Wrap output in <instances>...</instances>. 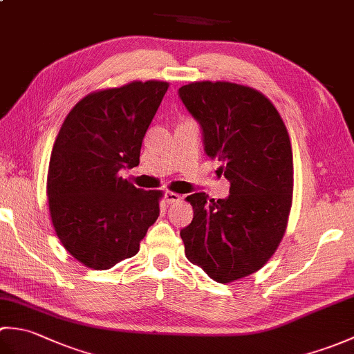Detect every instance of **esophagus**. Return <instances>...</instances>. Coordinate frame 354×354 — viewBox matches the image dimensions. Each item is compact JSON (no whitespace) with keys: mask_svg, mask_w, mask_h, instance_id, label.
I'll use <instances>...</instances> for the list:
<instances>
[{"mask_svg":"<svg viewBox=\"0 0 354 354\" xmlns=\"http://www.w3.org/2000/svg\"><path fill=\"white\" fill-rule=\"evenodd\" d=\"M164 198H165V202H167L169 205H171V204H178V202L181 201V196H179L178 193H173V192H165Z\"/></svg>","mask_w":354,"mask_h":354,"instance_id":"esophagus-1","label":"esophagus"}]
</instances>
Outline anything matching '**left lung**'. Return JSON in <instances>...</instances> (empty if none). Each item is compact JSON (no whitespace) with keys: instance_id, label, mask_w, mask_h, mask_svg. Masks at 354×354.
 Instances as JSON below:
<instances>
[{"instance_id":"8db88e82","label":"left lung","mask_w":354,"mask_h":354,"mask_svg":"<svg viewBox=\"0 0 354 354\" xmlns=\"http://www.w3.org/2000/svg\"><path fill=\"white\" fill-rule=\"evenodd\" d=\"M198 120L205 152L228 179L227 199L194 193L185 201L193 221L181 230L185 257L217 283L257 272L288 228L293 193V158L286 124L274 103L251 86L192 82L179 88Z\"/></svg>"}]
</instances>
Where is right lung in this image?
Masks as SVG:
<instances>
[{"mask_svg":"<svg viewBox=\"0 0 354 354\" xmlns=\"http://www.w3.org/2000/svg\"><path fill=\"white\" fill-rule=\"evenodd\" d=\"M169 84L133 80L76 103L51 150L47 196L64 248L86 268L104 270L140 251L160 216L162 192L118 176L140 164L141 142Z\"/></svg>","mask_w":354,"mask_h":354,"instance_id":"right-lung-1","label":"right lung"}]
</instances>
